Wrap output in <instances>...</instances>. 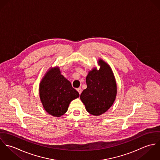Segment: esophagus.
Here are the masks:
<instances>
[{"instance_id":"34e87169","label":"esophagus","mask_w":160,"mask_h":160,"mask_svg":"<svg viewBox=\"0 0 160 160\" xmlns=\"http://www.w3.org/2000/svg\"><path fill=\"white\" fill-rule=\"evenodd\" d=\"M77 91H78V92H79V94H81V92H82V89H81V88H78V89H77Z\"/></svg>"}]
</instances>
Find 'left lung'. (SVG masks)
Listing matches in <instances>:
<instances>
[{
    "instance_id": "1",
    "label": "left lung",
    "mask_w": 160,
    "mask_h": 160,
    "mask_svg": "<svg viewBox=\"0 0 160 160\" xmlns=\"http://www.w3.org/2000/svg\"><path fill=\"white\" fill-rule=\"evenodd\" d=\"M100 68H93L86 77L87 88L80 95L86 110L92 115L106 112L114 102L117 88L114 74L110 66L99 60Z\"/></svg>"
}]
</instances>
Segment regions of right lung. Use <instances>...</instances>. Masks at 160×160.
Returning a JSON list of instances; mask_svg holds the SVG:
<instances>
[{"label": "right lung", "mask_w": 160, "mask_h": 160, "mask_svg": "<svg viewBox=\"0 0 160 160\" xmlns=\"http://www.w3.org/2000/svg\"><path fill=\"white\" fill-rule=\"evenodd\" d=\"M39 96L46 112L53 116L65 114L69 103L79 97L78 92L61 74L58 68L49 70L39 86Z\"/></svg>", "instance_id": "1"}]
</instances>
